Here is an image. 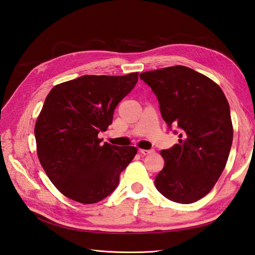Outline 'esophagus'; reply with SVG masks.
<instances>
[{"label": "esophagus", "mask_w": 255, "mask_h": 255, "mask_svg": "<svg viewBox=\"0 0 255 255\" xmlns=\"http://www.w3.org/2000/svg\"><path fill=\"white\" fill-rule=\"evenodd\" d=\"M139 153L142 154V155H149V154L153 153V150H144V149H139Z\"/></svg>", "instance_id": "obj_1"}]
</instances>
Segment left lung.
<instances>
[{
    "mask_svg": "<svg viewBox=\"0 0 255 255\" xmlns=\"http://www.w3.org/2000/svg\"><path fill=\"white\" fill-rule=\"evenodd\" d=\"M156 95L161 116L177 128L179 143L160 151L165 166L155 186L171 201L189 204L205 197L225 169L233 141L230 106L213 80L185 66L140 73Z\"/></svg>",
    "mask_w": 255,
    "mask_h": 255,
    "instance_id": "8db88e82",
    "label": "left lung"
}]
</instances>
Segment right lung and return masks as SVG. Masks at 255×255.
Wrapping results in <instances>:
<instances>
[{"instance_id":"1","label":"right lung","mask_w":255,"mask_h":255,"mask_svg":"<svg viewBox=\"0 0 255 255\" xmlns=\"http://www.w3.org/2000/svg\"><path fill=\"white\" fill-rule=\"evenodd\" d=\"M138 72L83 75L54 86L35 125L37 155L50 181L73 201L92 204L117 187L137 148L101 143L116 106L134 88Z\"/></svg>"}]
</instances>
